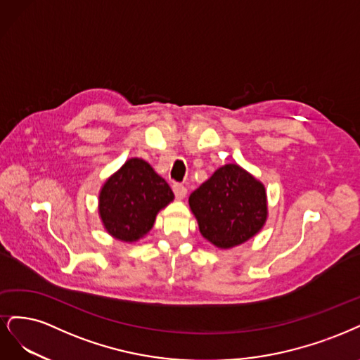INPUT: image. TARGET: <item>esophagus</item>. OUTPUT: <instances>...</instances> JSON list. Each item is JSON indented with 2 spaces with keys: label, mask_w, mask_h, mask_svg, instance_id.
Returning a JSON list of instances; mask_svg holds the SVG:
<instances>
[{
  "label": "esophagus",
  "mask_w": 360,
  "mask_h": 360,
  "mask_svg": "<svg viewBox=\"0 0 360 360\" xmlns=\"http://www.w3.org/2000/svg\"><path fill=\"white\" fill-rule=\"evenodd\" d=\"M173 193H175L176 199H184L187 195V188L182 184H173Z\"/></svg>",
  "instance_id": "obj_1"
}]
</instances>
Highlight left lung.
I'll return each instance as SVG.
<instances>
[{
  "instance_id": "obj_1",
  "label": "left lung",
  "mask_w": 360,
  "mask_h": 360,
  "mask_svg": "<svg viewBox=\"0 0 360 360\" xmlns=\"http://www.w3.org/2000/svg\"><path fill=\"white\" fill-rule=\"evenodd\" d=\"M188 203L202 236L221 250L250 240L268 219L263 182L233 163L218 167L191 193Z\"/></svg>"
}]
</instances>
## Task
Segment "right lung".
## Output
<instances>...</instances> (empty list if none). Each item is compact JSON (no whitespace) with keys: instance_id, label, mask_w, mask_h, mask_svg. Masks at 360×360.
Segmentation results:
<instances>
[{"instance_id":"add662e5","label":"right lung","mask_w":360,"mask_h":360,"mask_svg":"<svg viewBox=\"0 0 360 360\" xmlns=\"http://www.w3.org/2000/svg\"><path fill=\"white\" fill-rule=\"evenodd\" d=\"M173 199L169 184L148 161L134 157L101 185L98 215L112 238L131 243L149 233L157 214Z\"/></svg>"}]
</instances>
